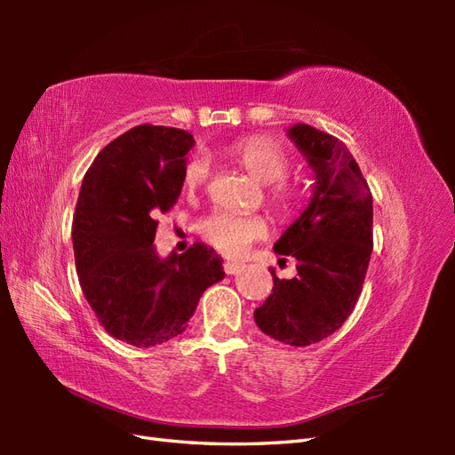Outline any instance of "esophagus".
I'll use <instances>...</instances> for the list:
<instances>
[{"instance_id": "1", "label": "esophagus", "mask_w": 455, "mask_h": 455, "mask_svg": "<svg viewBox=\"0 0 455 455\" xmlns=\"http://www.w3.org/2000/svg\"><path fill=\"white\" fill-rule=\"evenodd\" d=\"M243 264H238V262H225V272L228 274V275H236V274H240L243 272Z\"/></svg>"}]
</instances>
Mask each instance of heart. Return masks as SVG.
<instances>
[{
    "label": "heart",
    "instance_id": "obj_1",
    "mask_svg": "<svg viewBox=\"0 0 455 455\" xmlns=\"http://www.w3.org/2000/svg\"><path fill=\"white\" fill-rule=\"evenodd\" d=\"M233 156L243 166L250 178L258 183H273L269 191V201L279 212H289L295 207V193L285 183L277 181L283 178L287 170V154L283 148L266 137H246L240 139L230 147ZM209 176V164L203 156H196L188 162L183 170L181 183L183 189L193 193L205 183ZM269 235V225L259 215H238V212L219 211L203 220L201 236L225 256H243L256 240H262Z\"/></svg>",
    "mask_w": 455,
    "mask_h": 455
}]
</instances>
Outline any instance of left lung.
Listing matches in <instances>:
<instances>
[{"label":"left lung","instance_id":"8db88e82","mask_svg":"<svg viewBox=\"0 0 455 455\" xmlns=\"http://www.w3.org/2000/svg\"><path fill=\"white\" fill-rule=\"evenodd\" d=\"M287 137L313 170V196L274 244L297 259V277L279 279L254 311L259 331L289 346L334 334L354 311L373 248V199L342 140L297 123Z\"/></svg>","mask_w":455,"mask_h":455}]
</instances>
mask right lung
Here are the masks:
<instances>
[{"label":"right lung","mask_w":455,"mask_h":455,"mask_svg":"<svg viewBox=\"0 0 455 455\" xmlns=\"http://www.w3.org/2000/svg\"><path fill=\"white\" fill-rule=\"evenodd\" d=\"M193 144L181 129L139 124L111 140L82 181L72 225L82 291L105 331L137 347L181 334L203 291L225 277L207 244L168 258L154 246L156 217L178 201Z\"/></svg>","instance_id":"1"}]
</instances>
